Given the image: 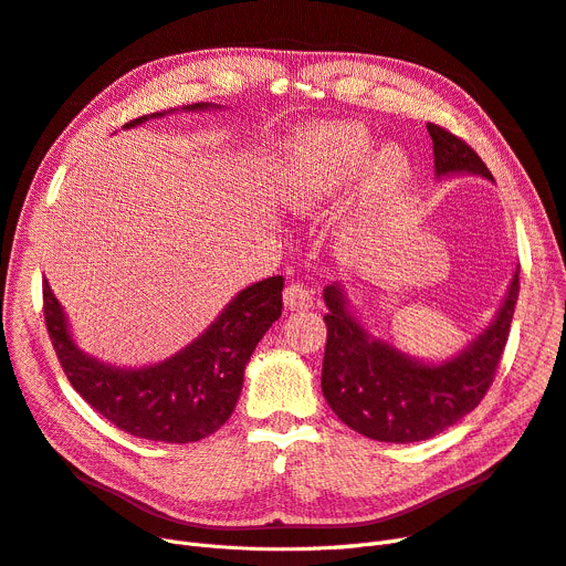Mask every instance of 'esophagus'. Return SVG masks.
<instances>
[{"label": "esophagus", "instance_id": "34e87169", "mask_svg": "<svg viewBox=\"0 0 566 566\" xmlns=\"http://www.w3.org/2000/svg\"><path fill=\"white\" fill-rule=\"evenodd\" d=\"M284 305L286 310H310L314 305V298L310 289H305L301 282H291L284 289Z\"/></svg>", "mask_w": 566, "mask_h": 566}]
</instances>
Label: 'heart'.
<instances>
[{
  "label": "heart",
  "instance_id": "b5f03b06",
  "mask_svg": "<svg viewBox=\"0 0 566 566\" xmlns=\"http://www.w3.org/2000/svg\"><path fill=\"white\" fill-rule=\"evenodd\" d=\"M373 155V140L358 125H335L303 138L284 157L280 185L284 201L298 212L322 208L337 193L352 187ZM411 180L405 153L386 147L377 153L363 176L367 217H384L392 210Z\"/></svg>",
  "mask_w": 566,
  "mask_h": 566
}]
</instances>
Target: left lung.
I'll use <instances>...</instances> for the list:
<instances>
[{"mask_svg": "<svg viewBox=\"0 0 566 566\" xmlns=\"http://www.w3.org/2000/svg\"><path fill=\"white\" fill-rule=\"evenodd\" d=\"M428 134L439 176L464 170L493 180L488 166L460 136L434 122H428ZM518 293L521 280L515 273L495 324L472 347L444 365H421L367 335L344 305L342 291L328 286L322 370L326 402L342 423L377 441L409 444L444 432L476 409L493 386Z\"/></svg>", "mask_w": 566, "mask_h": 566, "instance_id": "1", "label": "left lung"}]
</instances>
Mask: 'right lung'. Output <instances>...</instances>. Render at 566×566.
<instances>
[{
	"label": "right lung",
	"mask_w": 566,
	"mask_h": 566,
	"mask_svg": "<svg viewBox=\"0 0 566 566\" xmlns=\"http://www.w3.org/2000/svg\"><path fill=\"white\" fill-rule=\"evenodd\" d=\"M206 108V104H193ZM140 115L127 127L145 122ZM284 277L244 289L217 322L187 349L143 370H119L85 356L73 344L64 312L43 280V318L71 386L115 428L127 434L189 444L222 428L235 409L242 375L265 331L282 316Z\"/></svg>",
	"instance_id": "1"
}]
</instances>
